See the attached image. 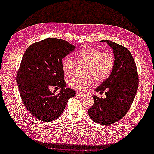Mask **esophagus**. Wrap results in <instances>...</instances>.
I'll return each instance as SVG.
<instances>
[{"label": "esophagus", "instance_id": "34e87169", "mask_svg": "<svg viewBox=\"0 0 154 154\" xmlns=\"http://www.w3.org/2000/svg\"><path fill=\"white\" fill-rule=\"evenodd\" d=\"M76 94H77V96H78V97H85V96H86V94H85L81 93H78V92L76 93Z\"/></svg>", "mask_w": 154, "mask_h": 154}]
</instances>
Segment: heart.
<instances>
[{
    "label": "heart",
    "instance_id": "b5f03b06",
    "mask_svg": "<svg viewBox=\"0 0 154 154\" xmlns=\"http://www.w3.org/2000/svg\"><path fill=\"white\" fill-rule=\"evenodd\" d=\"M79 65H87L86 78L73 77L68 81L72 89L77 91H85L92 87L94 80L102 82L109 76L114 65V55L110 52H103L93 47H85L81 50L76 56ZM61 67L65 75L71 76L75 67V62L66 56L61 61Z\"/></svg>",
    "mask_w": 154,
    "mask_h": 154
}]
</instances>
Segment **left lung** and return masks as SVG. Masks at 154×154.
Wrapping results in <instances>:
<instances>
[{
  "instance_id": "8db88e82",
  "label": "left lung",
  "mask_w": 154,
  "mask_h": 154,
  "mask_svg": "<svg viewBox=\"0 0 154 154\" xmlns=\"http://www.w3.org/2000/svg\"><path fill=\"white\" fill-rule=\"evenodd\" d=\"M114 65L110 76L96 88V92L105 91L106 98L93 96L94 104L88 110L90 118L102 125L113 124L126 115L132 105L138 87L137 68L132 55L125 47L110 40Z\"/></svg>"
}]
</instances>
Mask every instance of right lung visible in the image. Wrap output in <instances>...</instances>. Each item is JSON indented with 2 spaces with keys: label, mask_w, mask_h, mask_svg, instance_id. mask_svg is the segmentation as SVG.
I'll return each mask as SVG.
<instances>
[{
  "label": "right lung",
  "mask_w": 154,
  "mask_h": 154,
  "mask_svg": "<svg viewBox=\"0 0 154 154\" xmlns=\"http://www.w3.org/2000/svg\"><path fill=\"white\" fill-rule=\"evenodd\" d=\"M75 46L68 42L47 38L30 45L23 55L16 75L21 99L26 109L37 119L55 120L63 112L68 99L76 93L66 88L61 67L63 58ZM50 86L61 88L51 92Z\"/></svg>",
  "instance_id": "1"
}]
</instances>
